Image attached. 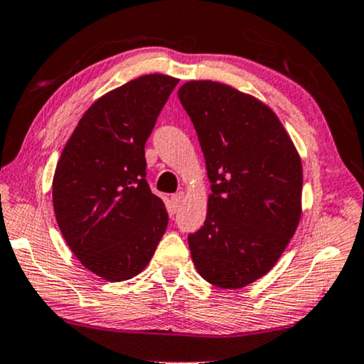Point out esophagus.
Masks as SVG:
<instances>
[{"label":"esophagus","mask_w":364,"mask_h":364,"mask_svg":"<svg viewBox=\"0 0 364 364\" xmlns=\"http://www.w3.org/2000/svg\"><path fill=\"white\" fill-rule=\"evenodd\" d=\"M183 202V192H177L172 196V212H177Z\"/></svg>","instance_id":"34e87169"}]
</instances>
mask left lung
Returning a JSON list of instances; mask_svg holds the SVG:
<instances>
[{
  "mask_svg": "<svg viewBox=\"0 0 364 364\" xmlns=\"http://www.w3.org/2000/svg\"><path fill=\"white\" fill-rule=\"evenodd\" d=\"M205 159L210 193L202 229L188 234L197 272L223 289L266 276L301 219L303 165L266 103L212 80L177 92Z\"/></svg>",
  "mask_w": 364,
  "mask_h": 364,
  "instance_id": "8db88e82",
  "label": "left lung"
}]
</instances>
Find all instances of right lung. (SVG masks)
<instances>
[{
	"mask_svg": "<svg viewBox=\"0 0 364 364\" xmlns=\"http://www.w3.org/2000/svg\"><path fill=\"white\" fill-rule=\"evenodd\" d=\"M177 83L152 73L105 93L56 164V223L78 261L105 281L140 274L167 229L164 202L145 181V141Z\"/></svg>",
	"mask_w": 364,
	"mask_h": 364,
	"instance_id": "add662e5",
	"label": "right lung"
}]
</instances>
